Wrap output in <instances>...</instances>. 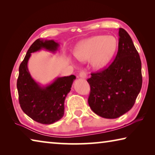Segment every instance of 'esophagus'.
<instances>
[{
	"mask_svg": "<svg viewBox=\"0 0 155 155\" xmlns=\"http://www.w3.org/2000/svg\"><path fill=\"white\" fill-rule=\"evenodd\" d=\"M79 77L82 78H87V74L85 71H82L79 73Z\"/></svg>",
	"mask_w": 155,
	"mask_h": 155,
	"instance_id": "1",
	"label": "esophagus"
}]
</instances>
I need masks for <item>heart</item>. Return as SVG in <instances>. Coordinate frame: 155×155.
I'll list each match as a JSON object with an SVG mask.
<instances>
[{"label":"heart","mask_w":155,"mask_h":155,"mask_svg":"<svg viewBox=\"0 0 155 155\" xmlns=\"http://www.w3.org/2000/svg\"><path fill=\"white\" fill-rule=\"evenodd\" d=\"M117 41L114 36L97 35L78 43L74 50V56L81 61L92 58L94 67L106 65L116 52Z\"/></svg>","instance_id":"1"}]
</instances>
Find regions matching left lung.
Listing matches in <instances>:
<instances>
[{
	"instance_id": "left-lung-1",
	"label": "left lung",
	"mask_w": 155,
	"mask_h": 155,
	"mask_svg": "<svg viewBox=\"0 0 155 155\" xmlns=\"http://www.w3.org/2000/svg\"><path fill=\"white\" fill-rule=\"evenodd\" d=\"M88 103L99 116L115 119L126 114L135 103L142 85L141 62L132 39L119 28L118 51L114 61L101 72L91 73Z\"/></svg>"
}]
</instances>
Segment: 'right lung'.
Instances as JSON below:
<instances>
[{"label": "right lung", "mask_w": 155, "mask_h": 155, "mask_svg": "<svg viewBox=\"0 0 155 155\" xmlns=\"http://www.w3.org/2000/svg\"><path fill=\"white\" fill-rule=\"evenodd\" d=\"M59 46L53 40L38 39L28 48L19 67L17 89L21 109L31 119L43 124H52L64 116L65 99L76 77H57L48 85L41 86L31 76L27 64L32 52L41 49L55 52Z\"/></svg>", "instance_id": "add662e5"}]
</instances>
